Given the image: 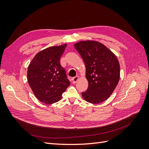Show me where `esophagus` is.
<instances>
[{
  "mask_svg": "<svg viewBox=\"0 0 149 149\" xmlns=\"http://www.w3.org/2000/svg\"><path fill=\"white\" fill-rule=\"evenodd\" d=\"M78 79H79V76H75V77L73 78V79H72V80H73V83H76V82L78 81Z\"/></svg>",
  "mask_w": 149,
  "mask_h": 149,
  "instance_id": "obj_1",
  "label": "esophagus"
}]
</instances>
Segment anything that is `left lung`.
<instances>
[{
    "mask_svg": "<svg viewBox=\"0 0 149 149\" xmlns=\"http://www.w3.org/2000/svg\"><path fill=\"white\" fill-rule=\"evenodd\" d=\"M74 47L84 61L88 81L83 97L89 103L102 102L110 97L119 83L118 58L102 43L93 40L81 41L75 43Z\"/></svg>",
    "mask_w": 149,
    "mask_h": 149,
    "instance_id": "obj_1",
    "label": "left lung"
}]
</instances>
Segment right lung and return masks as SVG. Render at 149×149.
<instances>
[{
	"label": "right lung",
	"mask_w": 149,
	"mask_h": 149,
	"mask_svg": "<svg viewBox=\"0 0 149 149\" xmlns=\"http://www.w3.org/2000/svg\"><path fill=\"white\" fill-rule=\"evenodd\" d=\"M66 44L43 49L33 58L27 70L28 83L35 97L43 103L52 104L59 101L70 85L60 58Z\"/></svg>",
	"instance_id": "add662e5"
}]
</instances>
